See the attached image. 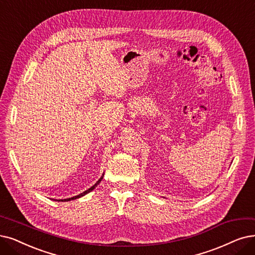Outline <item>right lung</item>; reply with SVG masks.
Instances as JSON below:
<instances>
[{"label": "right lung", "instance_id": "add662e5", "mask_svg": "<svg viewBox=\"0 0 255 255\" xmlns=\"http://www.w3.org/2000/svg\"><path fill=\"white\" fill-rule=\"evenodd\" d=\"M103 178H104V175L103 176H101V178L95 183V184L92 186V187H90L89 189H87L86 191H84V192H81V193H79V195L78 196H75V197H72V198H68V199H64V200H55V201H58V202H68V201H71V200H76V199H78V198H81V197H84V196H86L87 195V193H89V192H91V191H92L98 184H99V183H100V181L101 180H103Z\"/></svg>", "mask_w": 255, "mask_h": 255}]
</instances>
